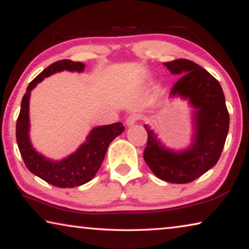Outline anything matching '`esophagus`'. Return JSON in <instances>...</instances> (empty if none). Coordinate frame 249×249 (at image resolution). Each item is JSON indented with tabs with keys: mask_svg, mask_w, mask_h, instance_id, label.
<instances>
[{
	"mask_svg": "<svg viewBox=\"0 0 249 249\" xmlns=\"http://www.w3.org/2000/svg\"><path fill=\"white\" fill-rule=\"evenodd\" d=\"M139 115H137V113H132V115H130L128 118H127V120H125V124H127V125H133L134 124H137V121L139 120Z\"/></svg>",
	"mask_w": 249,
	"mask_h": 249,
	"instance_id": "obj_1",
	"label": "esophagus"
}]
</instances>
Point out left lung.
Segmentation results:
<instances>
[{
  "mask_svg": "<svg viewBox=\"0 0 249 249\" xmlns=\"http://www.w3.org/2000/svg\"><path fill=\"white\" fill-rule=\"evenodd\" d=\"M174 75L181 76L171 96L189 99L195 108L192 145L175 152L161 144L148 125L144 161L159 178L170 183H190L216 164L230 128V115L223 89L209 71L189 59L164 63Z\"/></svg>",
  "mask_w": 249,
  "mask_h": 249,
  "instance_id": "8db88e82",
  "label": "left lung"
}]
</instances>
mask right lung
<instances>
[{
  "label": "right lung",
  "mask_w": 249,
  "mask_h": 249,
  "mask_svg": "<svg viewBox=\"0 0 249 249\" xmlns=\"http://www.w3.org/2000/svg\"><path fill=\"white\" fill-rule=\"evenodd\" d=\"M85 65L69 59L58 60L45 68L40 74L33 79L23 96L21 111L16 121V141L26 168L33 174L57 187H74L83 185L95 177L103 163L108 146L116 137L124 130L121 122L93 128L81 144L71 156L60 161L48 160L36 152L30 141V96L33 88L40 83L45 77L55 72L69 71H83Z\"/></svg>",
  "instance_id": "1"
}]
</instances>
